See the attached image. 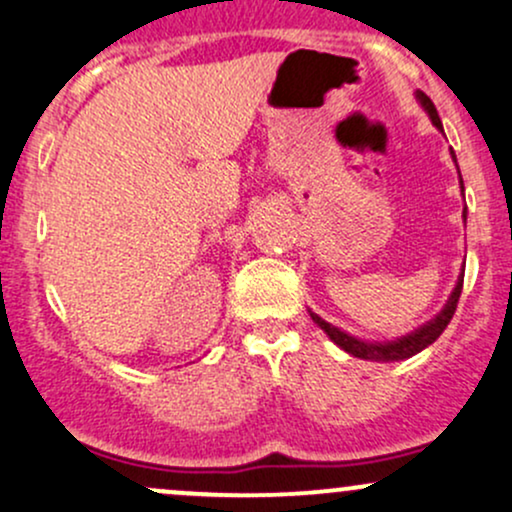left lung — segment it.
Listing matches in <instances>:
<instances>
[{"instance_id": "8db88e82", "label": "left lung", "mask_w": 512, "mask_h": 512, "mask_svg": "<svg viewBox=\"0 0 512 512\" xmlns=\"http://www.w3.org/2000/svg\"><path fill=\"white\" fill-rule=\"evenodd\" d=\"M415 97H417V102L422 104V109H425V112H427V117L432 119V124L437 126V129L444 134L442 122H439V114H437V109H434V104H432L430 97H427L425 92H420V90L415 92ZM452 158H454V163H456L454 151H452ZM459 185H461V190H464V180H461V173H459ZM464 222H466V207H464ZM461 285H464V276L456 278V285H454L452 295H449L447 305H444L442 310H439L430 322L420 324V327L412 329L410 334L393 339V342H366V339L351 337V334L344 332V329L334 327V324H329L327 320H322V317L315 315V312H312V310H310V317H312V322H315L317 327H320L322 332L327 334V337L339 346V349H344L346 354L356 356V359H366V361H403V359H410V356L420 354V351L427 349V346H430L432 342H437L439 334H442L444 329H447L449 320H452V317H454L456 302H459Z\"/></svg>"}]
</instances>
